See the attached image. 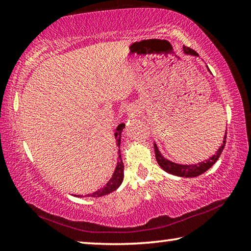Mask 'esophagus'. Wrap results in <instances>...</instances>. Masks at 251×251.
Listing matches in <instances>:
<instances>
[{
    "mask_svg": "<svg viewBox=\"0 0 251 251\" xmlns=\"http://www.w3.org/2000/svg\"><path fill=\"white\" fill-rule=\"evenodd\" d=\"M137 109H135V108H129L128 109V113H129V115L130 116H134V115H137Z\"/></svg>",
    "mask_w": 251,
    "mask_h": 251,
    "instance_id": "obj_1",
    "label": "esophagus"
}]
</instances>
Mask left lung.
<instances>
[{"label": "left lung", "instance_id": "8db88e82", "mask_svg": "<svg viewBox=\"0 0 251 251\" xmlns=\"http://www.w3.org/2000/svg\"><path fill=\"white\" fill-rule=\"evenodd\" d=\"M183 51L186 54H191V55H198L196 51L191 49V48L188 47H183ZM226 132L224 137V144H222L219 150L217 151V153L209 158V160L203 161L198 163V164H193V165H182V164H176V163L171 162L169 160L163 156L161 154L160 151H158L156 144H154V151H155V157H156V161L158 163V165L161 168L166 171V172L170 174H174V176H185V177H194V176H201L202 173H204L208 171L211 166L218 161V158L220 157V155L222 153V151L225 149L226 145Z\"/></svg>", "mask_w": 251, "mask_h": 251}]
</instances>
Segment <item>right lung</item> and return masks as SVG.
Wrapping results in <instances>:
<instances>
[{"label": "right lung", "mask_w": 251, "mask_h": 251, "mask_svg": "<svg viewBox=\"0 0 251 251\" xmlns=\"http://www.w3.org/2000/svg\"><path fill=\"white\" fill-rule=\"evenodd\" d=\"M125 128V124H119L116 127V130H115V138L117 141V145L118 147L121 146V136H122V132L123 129ZM118 161H117V165L116 169L114 171L113 176L110 177V180L106 183V185L104 188L97 190L96 192L91 193V194H87L86 197H91V198H99L102 196H106V194L114 192L119 185L122 184L123 178H124V163L122 161V155H121V150H118ZM79 197V196H78Z\"/></svg>", "instance_id": "add662e5"}]
</instances>
